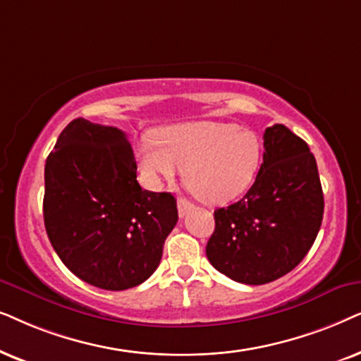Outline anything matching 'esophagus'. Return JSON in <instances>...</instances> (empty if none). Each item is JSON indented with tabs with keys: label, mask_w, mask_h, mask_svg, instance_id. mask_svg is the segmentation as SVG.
Wrapping results in <instances>:
<instances>
[{
	"label": "esophagus",
	"mask_w": 361,
	"mask_h": 361,
	"mask_svg": "<svg viewBox=\"0 0 361 361\" xmlns=\"http://www.w3.org/2000/svg\"><path fill=\"white\" fill-rule=\"evenodd\" d=\"M191 209H193V204H191L188 200H185V198L178 200V214H180V218H185V216L188 214Z\"/></svg>",
	"instance_id": "obj_1"
}]
</instances>
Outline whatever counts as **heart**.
<instances>
[{
	"label": "heart",
	"instance_id": "heart-1",
	"mask_svg": "<svg viewBox=\"0 0 361 361\" xmlns=\"http://www.w3.org/2000/svg\"><path fill=\"white\" fill-rule=\"evenodd\" d=\"M142 175L157 186L183 168L188 190L206 204H224L241 196L256 180L262 140L238 123L188 122L160 128L137 143Z\"/></svg>",
	"mask_w": 361,
	"mask_h": 361
}]
</instances>
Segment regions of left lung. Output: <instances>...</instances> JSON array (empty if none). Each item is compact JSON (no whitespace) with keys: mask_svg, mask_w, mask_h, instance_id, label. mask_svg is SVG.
Instances as JSON below:
<instances>
[{"mask_svg":"<svg viewBox=\"0 0 361 361\" xmlns=\"http://www.w3.org/2000/svg\"><path fill=\"white\" fill-rule=\"evenodd\" d=\"M256 181L238 203L214 211L206 256L233 281L261 286L290 272L310 251L322 218L324 193L315 157L286 125L264 132Z\"/></svg>","mask_w":361,"mask_h":361,"instance_id":"8db88e82","label":"left lung"}]
</instances>
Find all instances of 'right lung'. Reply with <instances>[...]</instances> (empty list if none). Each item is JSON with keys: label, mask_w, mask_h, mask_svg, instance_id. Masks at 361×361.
Instances as JSON below:
<instances>
[{"label": "right lung", "mask_w": 361, "mask_h": 361, "mask_svg": "<svg viewBox=\"0 0 361 361\" xmlns=\"http://www.w3.org/2000/svg\"><path fill=\"white\" fill-rule=\"evenodd\" d=\"M44 226L72 274L105 290L145 282L178 221L171 193L142 190L125 132L75 118L44 168Z\"/></svg>", "instance_id": "1"}]
</instances>
